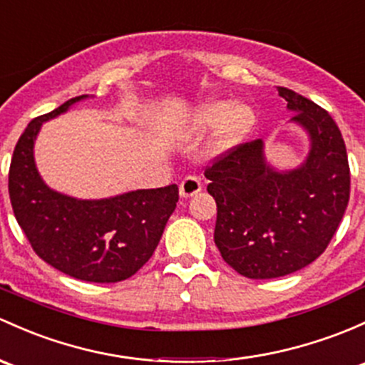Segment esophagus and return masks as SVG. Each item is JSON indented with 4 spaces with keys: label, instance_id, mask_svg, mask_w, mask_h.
<instances>
[{
    "label": "esophagus",
    "instance_id": "obj_1",
    "mask_svg": "<svg viewBox=\"0 0 365 365\" xmlns=\"http://www.w3.org/2000/svg\"><path fill=\"white\" fill-rule=\"evenodd\" d=\"M197 192H201V182L195 176H187L180 183V195L182 197H192Z\"/></svg>",
    "mask_w": 365,
    "mask_h": 365
}]
</instances>
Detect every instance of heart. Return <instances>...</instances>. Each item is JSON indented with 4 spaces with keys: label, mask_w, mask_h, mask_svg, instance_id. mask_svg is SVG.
<instances>
[{
    "label": "heart",
    "mask_w": 365,
    "mask_h": 365,
    "mask_svg": "<svg viewBox=\"0 0 365 365\" xmlns=\"http://www.w3.org/2000/svg\"><path fill=\"white\" fill-rule=\"evenodd\" d=\"M189 129L205 133L213 129L208 140V153L213 157L234 150L255 124V113L248 105H231L225 99H208L190 113Z\"/></svg>",
    "instance_id": "obj_1"
}]
</instances>
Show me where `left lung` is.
Segmentation results:
<instances>
[{
    "instance_id": "obj_1",
    "label": "left lung",
    "mask_w": 365,
    "mask_h": 365,
    "mask_svg": "<svg viewBox=\"0 0 365 365\" xmlns=\"http://www.w3.org/2000/svg\"><path fill=\"white\" fill-rule=\"evenodd\" d=\"M290 124L309 140L299 166L278 170L262 140L240 145L205 171L217 202L215 245L240 274L269 279L302 269L331 243L350 199L346 147L332 117L297 92L278 87Z\"/></svg>"
}]
</instances>
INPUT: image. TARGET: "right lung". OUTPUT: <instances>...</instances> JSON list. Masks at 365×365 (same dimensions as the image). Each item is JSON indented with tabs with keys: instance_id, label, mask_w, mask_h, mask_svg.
<instances>
[{
	"instance_id": "add662e5",
	"label": "right lung",
	"mask_w": 365,
	"mask_h": 365,
	"mask_svg": "<svg viewBox=\"0 0 365 365\" xmlns=\"http://www.w3.org/2000/svg\"><path fill=\"white\" fill-rule=\"evenodd\" d=\"M87 98L68 99L29 122L11 157L9 192L15 218L40 259L76 279L115 283L148 262L176 208L178 187L103 199H78L51 189L34 163V141L43 122Z\"/></svg>"
}]
</instances>
